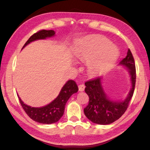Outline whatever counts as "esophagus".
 Returning a JSON list of instances; mask_svg holds the SVG:
<instances>
[{
	"mask_svg": "<svg viewBox=\"0 0 150 150\" xmlns=\"http://www.w3.org/2000/svg\"><path fill=\"white\" fill-rule=\"evenodd\" d=\"M85 86L84 84H81V85H79V89L80 91H83L84 90H85Z\"/></svg>",
	"mask_w": 150,
	"mask_h": 150,
	"instance_id": "34e87169",
	"label": "esophagus"
}]
</instances>
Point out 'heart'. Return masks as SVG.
I'll list each match as a JSON object with an SVG mask.
<instances>
[{
	"label": "heart",
	"mask_w": 150,
	"mask_h": 150,
	"mask_svg": "<svg viewBox=\"0 0 150 150\" xmlns=\"http://www.w3.org/2000/svg\"><path fill=\"white\" fill-rule=\"evenodd\" d=\"M72 54L77 60L87 62L90 74L97 75L111 67L120 52L108 39L94 36L79 40L72 49Z\"/></svg>",
	"instance_id": "obj_1"
}]
</instances>
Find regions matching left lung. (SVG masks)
<instances>
[{
  "label": "left lung",
  "mask_w": 150,
  "mask_h": 150,
  "mask_svg": "<svg viewBox=\"0 0 150 150\" xmlns=\"http://www.w3.org/2000/svg\"><path fill=\"white\" fill-rule=\"evenodd\" d=\"M128 68L130 74L132 88L127 98L123 101H112L108 99L102 86V78L91 79L85 83V91L89 96V104L84 108L85 116L95 124L106 125L115 122L122 117L128 107L129 102L134 93L136 83V67L134 59L130 49L126 57L120 61Z\"/></svg>",
  "instance_id": "8db88e82"
}]
</instances>
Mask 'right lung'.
Segmentation results:
<instances>
[{"mask_svg": "<svg viewBox=\"0 0 150 150\" xmlns=\"http://www.w3.org/2000/svg\"><path fill=\"white\" fill-rule=\"evenodd\" d=\"M54 34L55 32L52 30H41L33 35L25 43L22 48H24L30 42L35 40H45L48 38H51L54 36ZM78 90L79 88L75 81L69 80L61 89L57 98H55L48 105L42 107H31L24 104L19 96L18 98L24 111L31 120L40 124H50L58 122L60 120L64 113L65 106L67 100L72 94L76 93Z\"/></svg>", "mask_w": 150, "mask_h": 150, "instance_id": "1", "label": "right lung"}]
</instances>
